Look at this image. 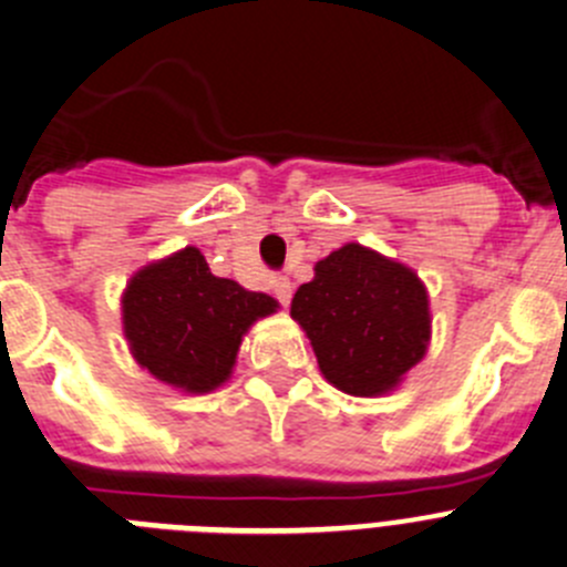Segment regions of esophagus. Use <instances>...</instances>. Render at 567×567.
I'll return each instance as SVG.
<instances>
[{
	"instance_id": "obj_1",
	"label": "esophagus",
	"mask_w": 567,
	"mask_h": 567,
	"mask_svg": "<svg viewBox=\"0 0 567 567\" xmlns=\"http://www.w3.org/2000/svg\"><path fill=\"white\" fill-rule=\"evenodd\" d=\"M272 289H275V298H278L284 306H289V300H292V280L278 275V278L272 280Z\"/></svg>"
}]
</instances>
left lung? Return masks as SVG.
<instances>
[{
  "instance_id": "left-lung-1",
  "label": "left lung",
  "mask_w": 567,
  "mask_h": 567,
  "mask_svg": "<svg viewBox=\"0 0 567 567\" xmlns=\"http://www.w3.org/2000/svg\"><path fill=\"white\" fill-rule=\"evenodd\" d=\"M289 315L309 337L320 373L348 396L396 391L433 334L424 280L357 241L315 264Z\"/></svg>"
}]
</instances>
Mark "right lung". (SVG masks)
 I'll list each match as a JSON object with an SVG mask.
<instances>
[{
	"mask_svg": "<svg viewBox=\"0 0 567 567\" xmlns=\"http://www.w3.org/2000/svg\"><path fill=\"white\" fill-rule=\"evenodd\" d=\"M278 309L269 295L216 278L196 247L145 264L121 298L134 362L182 393L225 385L249 326Z\"/></svg>",
	"mask_w": 567,
	"mask_h": 567,
	"instance_id": "1",
	"label": "right lung"
}]
</instances>
